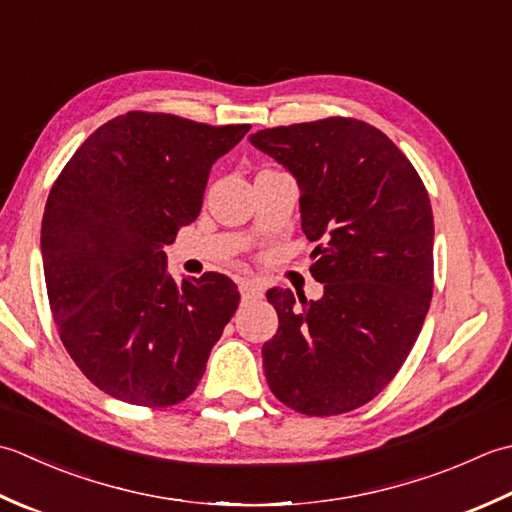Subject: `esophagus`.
I'll list each match as a JSON object with an SVG mask.
<instances>
[{"mask_svg":"<svg viewBox=\"0 0 512 512\" xmlns=\"http://www.w3.org/2000/svg\"><path fill=\"white\" fill-rule=\"evenodd\" d=\"M238 289H241L243 300H256L263 296V287H260L256 280H249V278L238 280Z\"/></svg>","mask_w":512,"mask_h":512,"instance_id":"34e87169","label":"esophagus"}]
</instances>
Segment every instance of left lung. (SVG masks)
I'll return each mask as SVG.
<instances>
[{"instance_id":"left-lung-1","label":"left lung","mask_w":512,"mask_h":512,"mask_svg":"<svg viewBox=\"0 0 512 512\" xmlns=\"http://www.w3.org/2000/svg\"><path fill=\"white\" fill-rule=\"evenodd\" d=\"M249 143L294 176L320 300L269 289L276 336L263 344L271 393L305 415L373 400L400 371L433 296V212L387 134L331 117L267 128Z\"/></svg>"}]
</instances>
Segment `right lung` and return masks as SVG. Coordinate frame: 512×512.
Wrapping results in <instances>:
<instances>
[{
	"label": "right lung",
	"instance_id": "add662e5",
	"mask_svg": "<svg viewBox=\"0 0 512 512\" xmlns=\"http://www.w3.org/2000/svg\"><path fill=\"white\" fill-rule=\"evenodd\" d=\"M247 130L128 112L92 132L52 185L41 223L52 318L112 398L172 406L203 378L241 294L216 271L176 283L163 247L196 221L212 165Z\"/></svg>",
	"mask_w": 512,
	"mask_h": 512
}]
</instances>
